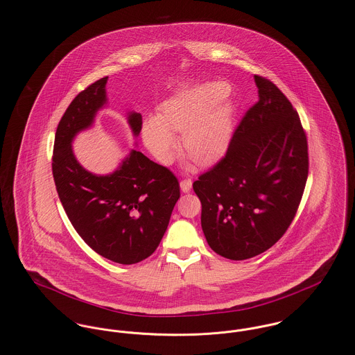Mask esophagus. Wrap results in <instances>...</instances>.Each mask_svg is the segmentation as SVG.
Returning <instances> with one entry per match:
<instances>
[{"label":"esophagus","instance_id":"1","mask_svg":"<svg viewBox=\"0 0 355 355\" xmlns=\"http://www.w3.org/2000/svg\"><path fill=\"white\" fill-rule=\"evenodd\" d=\"M191 187H193L191 179H183V180L180 182V190H182L183 193H190V191H191Z\"/></svg>","mask_w":355,"mask_h":355}]
</instances>
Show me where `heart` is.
I'll use <instances>...</instances> for the list:
<instances>
[{
  "label": "heart",
  "mask_w": 355,
  "mask_h": 355,
  "mask_svg": "<svg viewBox=\"0 0 355 355\" xmlns=\"http://www.w3.org/2000/svg\"><path fill=\"white\" fill-rule=\"evenodd\" d=\"M227 96L223 83H207L186 96L166 103L159 117H150L144 125V142L162 162L176 153L173 135L183 134L182 149L194 162L211 165L227 150L232 137L230 105L213 107Z\"/></svg>",
  "instance_id": "obj_1"
}]
</instances>
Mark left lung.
I'll list each match as a JSON object with an SVG mask.
<instances>
[{
  "mask_svg": "<svg viewBox=\"0 0 355 355\" xmlns=\"http://www.w3.org/2000/svg\"><path fill=\"white\" fill-rule=\"evenodd\" d=\"M254 80L258 101L245 113L225 155L193 184L207 245L234 261L266 252L286 234L309 173L297 110L269 79L254 75Z\"/></svg>",
  "mask_w": 355,
  "mask_h": 355,
  "instance_id": "1",
  "label": "left lung"
}]
</instances>
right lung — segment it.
Wrapping results in <instances>:
<instances>
[{"mask_svg":"<svg viewBox=\"0 0 355 355\" xmlns=\"http://www.w3.org/2000/svg\"><path fill=\"white\" fill-rule=\"evenodd\" d=\"M106 82L107 76L92 83L67 107L55 131L51 171L58 198L80 238L102 257L131 265L158 248L180 187L166 166L137 150L106 176L87 172L76 161L71 142L92 125L106 102ZM128 124L138 135L142 116L130 113Z\"/></svg>","mask_w":355,"mask_h":355,"instance_id":"1","label":"right lung"}]
</instances>
